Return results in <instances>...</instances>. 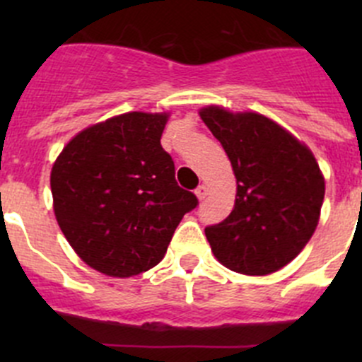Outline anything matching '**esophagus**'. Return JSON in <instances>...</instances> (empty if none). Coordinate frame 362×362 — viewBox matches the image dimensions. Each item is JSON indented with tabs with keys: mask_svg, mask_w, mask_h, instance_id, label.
I'll return each mask as SVG.
<instances>
[{
	"mask_svg": "<svg viewBox=\"0 0 362 362\" xmlns=\"http://www.w3.org/2000/svg\"><path fill=\"white\" fill-rule=\"evenodd\" d=\"M196 196H198L199 199H204L208 196V185L206 184H202L198 189H196Z\"/></svg>",
	"mask_w": 362,
	"mask_h": 362,
	"instance_id": "esophagus-1",
	"label": "esophagus"
}]
</instances>
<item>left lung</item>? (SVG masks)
<instances>
[{"label":"left lung","instance_id":"left-lung-1","mask_svg":"<svg viewBox=\"0 0 362 362\" xmlns=\"http://www.w3.org/2000/svg\"><path fill=\"white\" fill-rule=\"evenodd\" d=\"M236 177L235 208L204 228L211 252L242 275L279 272L305 249L320 217L326 184L312 151L268 117L221 107L199 112Z\"/></svg>","mask_w":362,"mask_h":362}]
</instances>
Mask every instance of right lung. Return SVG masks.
I'll use <instances>...</instances> for the list:
<instances>
[{
  "instance_id": "1",
  "label": "right lung",
  "mask_w": 362,
  "mask_h": 362,
  "mask_svg": "<svg viewBox=\"0 0 362 362\" xmlns=\"http://www.w3.org/2000/svg\"><path fill=\"white\" fill-rule=\"evenodd\" d=\"M168 113L129 112L80 131L50 173L54 214L86 264L108 276L159 264L198 198L175 180L160 147Z\"/></svg>"
}]
</instances>
